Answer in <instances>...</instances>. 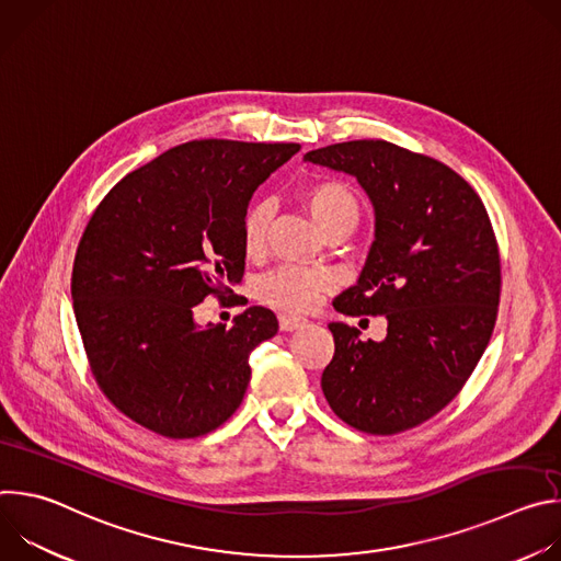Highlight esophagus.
<instances>
[{
    "label": "esophagus",
    "mask_w": 561,
    "mask_h": 561,
    "mask_svg": "<svg viewBox=\"0 0 561 561\" xmlns=\"http://www.w3.org/2000/svg\"><path fill=\"white\" fill-rule=\"evenodd\" d=\"M306 327V319L304 317H290V314H279V329L282 331H297Z\"/></svg>",
    "instance_id": "obj_1"
}]
</instances>
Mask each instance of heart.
<instances>
[{"mask_svg":"<svg viewBox=\"0 0 561 561\" xmlns=\"http://www.w3.org/2000/svg\"><path fill=\"white\" fill-rule=\"evenodd\" d=\"M304 202L327 234L351 232L359 221V199L357 195L337 180L314 182L304 191ZM275 217L273 199H257L249 206L242 219V244L249 255H257L266 247L271 221ZM331 286V277L322 271L284 266L268 273L257 284V297L275 308L301 312L314 306L319 293Z\"/></svg>","mask_w":561,"mask_h":561,"instance_id":"1","label":"heart"}]
</instances>
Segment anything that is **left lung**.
I'll return each mask as SVG.
<instances>
[{
    "mask_svg": "<svg viewBox=\"0 0 561 561\" xmlns=\"http://www.w3.org/2000/svg\"><path fill=\"white\" fill-rule=\"evenodd\" d=\"M304 159L357 178L373 202L375 242L333 306L388 322L381 342L329 324L327 402L368 435L415 428L453 402L493 335L502 266L489 213L453 169L383 139L331 144Z\"/></svg>",
    "mask_w": 561,
    "mask_h": 561,
    "instance_id": "1",
    "label": "left lung"
}]
</instances>
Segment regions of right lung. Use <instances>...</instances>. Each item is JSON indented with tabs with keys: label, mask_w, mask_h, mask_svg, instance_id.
I'll list each match as a JSON object with an SVG mask.
<instances>
[{
	"label": "right lung",
	"mask_w": 561,
	"mask_h": 561,
	"mask_svg": "<svg viewBox=\"0 0 561 561\" xmlns=\"http://www.w3.org/2000/svg\"><path fill=\"white\" fill-rule=\"evenodd\" d=\"M299 144L195 139L117 182L95 208L72 264V308L93 377L135 424L191 439L242 404L249 355L279 324L251 306L232 327H197L208 295L244 277L242 219L257 186Z\"/></svg>",
	"instance_id": "add662e5"
}]
</instances>
